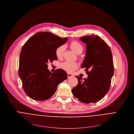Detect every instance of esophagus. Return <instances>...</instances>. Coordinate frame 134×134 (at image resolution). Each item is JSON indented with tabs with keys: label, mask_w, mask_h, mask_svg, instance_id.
Masks as SVG:
<instances>
[{
	"label": "esophagus",
	"mask_w": 134,
	"mask_h": 134,
	"mask_svg": "<svg viewBox=\"0 0 134 134\" xmlns=\"http://www.w3.org/2000/svg\"><path fill=\"white\" fill-rule=\"evenodd\" d=\"M73 75H72V74H70V73H68V78H70V77H73Z\"/></svg>",
	"instance_id": "34e87169"
}]
</instances>
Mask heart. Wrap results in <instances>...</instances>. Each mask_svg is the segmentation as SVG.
<instances>
[{"instance_id": "1", "label": "heart", "mask_w": 134, "mask_h": 134, "mask_svg": "<svg viewBox=\"0 0 134 134\" xmlns=\"http://www.w3.org/2000/svg\"><path fill=\"white\" fill-rule=\"evenodd\" d=\"M70 48L71 49L75 52L76 54L79 55L82 53L84 49V47L83 44L80 42L77 41H73L70 43ZM66 46L64 44H62L58 46L55 51V54L56 57L60 59L63 57L64 52L65 51ZM61 67L62 69L65 71L72 72L74 70H76L78 67V64L76 62H64L61 64Z\"/></svg>"}]
</instances>
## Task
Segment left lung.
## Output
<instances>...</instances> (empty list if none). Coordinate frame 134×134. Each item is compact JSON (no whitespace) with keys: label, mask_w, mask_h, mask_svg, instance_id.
Wrapping results in <instances>:
<instances>
[{"label":"left lung","mask_w":134,"mask_h":134,"mask_svg":"<svg viewBox=\"0 0 134 134\" xmlns=\"http://www.w3.org/2000/svg\"><path fill=\"white\" fill-rule=\"evenodd\" d=\"M80 40L86 45V56L81 68H86L88 77L82 80L76 76L78 83L72 92L82 103H96L109 91L114 73L112 52L107 43L98 36H84Z\"/></svg>","instance_id":"obj_1"}]
</instances>
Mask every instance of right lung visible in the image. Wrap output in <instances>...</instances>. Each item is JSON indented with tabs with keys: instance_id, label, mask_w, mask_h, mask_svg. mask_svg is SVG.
Listing matches in <instances>:
<instances>
[{
	"instance_id": "obj_1",
	"label": "right lung",
	"mask_w": 134,
	"mask_h": 134,
	"mask_svg": "<svg viewBox=\"0 0 134 134\" xmlns=\"http://www.w3.org/2000/svg\"><path fill=\"white\" fill-rule=\"evenodd\" d=\"M61 38L48 32H39L30 38L22 48L19 75L26 94L36 100H44L56 92L59 83L67 78L66 72L57 69L51 73L47 63L57 58L56 49L65 43Z\"/></svg>"
}]
</instances>
